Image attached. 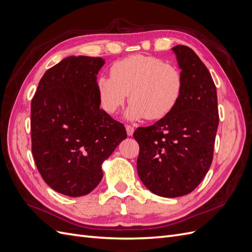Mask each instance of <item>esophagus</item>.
<instances>
[{"label": "esophagus", "instance_id": "1", "mask_svg": "<svg viewBox=\"0 0 252 252\" xmlns=\"http://www.w3.org/2000/svg\"><path fill=\"white\" fill-rule=\"evenodd\" d=\"M126 131H127V134L129 136H131L133 134V132H134V128L132 126H130V125H126Z\"/></svg>", "mask_w": 252, "mask_h": 252}]
</instances>
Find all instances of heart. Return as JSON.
I'll return each mask as SVG.
<instances>
[{"label": "heart", "mask_w": 252, "mask_h": 252, "mask_svg": "<svg viewBox=\"0 0 252 252\" xmlns=\"http://www.w3.org/2000/svg\"><path fill=\"white\" fill-rule=\"evenodd\" d=\"M184 77L177 66L163 60L136 55L113 63L110 78L96 80L101 108L116 113L129 94V120H158L169 114L181 100Z\"/></svg>", "instance_id": "heart-1"}]
</instances>
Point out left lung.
<instances>
[{"label": "left lung", "mask_w": 252, "mask_h": 252, "mask_svg": "<svg viewBox=\"0 0 252 252\" xmlns=\"http://www.w3.org/2000/svg\"><path fill=\"white\" fill-rule=\"evenodd\" d=\"M184 77L175 108L156 124L139 127V177L151 192L164 197L188 194L210 168L219 125L217 88L207 67L184 45L172 48Z\"/></svg>", "instance_id": "1"}]
</instances>
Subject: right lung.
<instances>
[{
    "mask_svg": "<svg viewBox=\"0 0 252 252\" xmlns=\"http://www.w3.org/2000/svg\"><path fill=\"white\" fill-rule=\"evenodd\" d=\"M102 58L68 57L44 73L32 101V150L46 184L68 196L98 185L102 164L127 138L124 125L100 108Z\"/></svg>",
    "mask_w": 252,
    "mask_h": 252,
    "instance_id": "obj_1",
    "label": "right lung"
}]
</instances>
